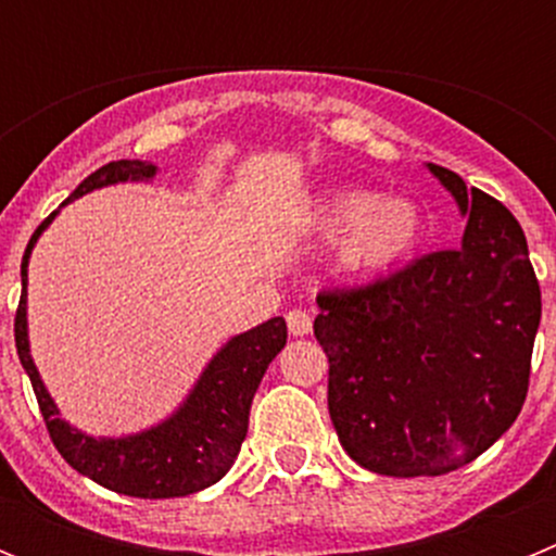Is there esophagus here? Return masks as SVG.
<instances>
[{"instance_id": "esophagus-1", "label": "esophagus", "mask_w": 556, "mask_h": 556, "mask_svg": "<svg viewBox=\"0 0 556 556\" xmlns=\"http://www.w3.org/2000/svg\"><path fill=\"white\" fill-rule=\"evenodd\" d=\"M287 326L292 337H306V333H312V314L306 308H292L287 314Z\"/></svg>"}]
</instances>
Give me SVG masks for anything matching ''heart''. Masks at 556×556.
I'll return each mask as SVG.
<instances>
[{
    "instance_id": "b5f03b06",
    "label": "heart",
    "mask_w": 556,
    "mask_h": 556,
    "mask_svg": "<svg viewBox=\"0 0 556 556\" xmlns=\"http://www.w3.org/2000/svg\"><path fill=\"white\" fill-rule=\"evenodd\" d=\"M328 233L342 230L337 264L348 275H378L406 262L424 236L420 211L404 198H378L365 189H339L323 203Z\"/></svg>"
}]
</instances>
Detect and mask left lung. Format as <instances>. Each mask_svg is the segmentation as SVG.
Returning a JSON list of instances; mask_svg holds the SVG:
<instances>
[{
  "mask_svg": "<svg viewBox=\"0 0 556 556\" xmlns=\"http://www.w3.org/2000/svg\"><path fill=\"white\" fill-rule=\"evenodd\" d=\"M468 228L367 287L317 294L328 412L342 448L381 476H443L484 454L527 401L540 283L504 203L429 164Z\"/></svg>",
  "mask_w": 556,
  "mask_h": 556,
  "instance_id": "obj_1",
  "label": "left lung"
}]
</instances>
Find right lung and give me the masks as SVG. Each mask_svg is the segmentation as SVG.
I'll return each mask as SVG.
<instances>
[{
    "label": "right lung",
    "mask_w": 556,
    "mask_h": 556,
    "mask_svg": "<svg viewBox=\"0 0 556 556\" xmlns=\"http://www.w3.org/2000/svg\"><path fill=\"white\" fill-rule=\"evenodd\" d=\"M155 172L159 169L144 161H111L91 172L72 191L66 203L102 186L122 184V180H150ZM55 214L58 211H52L38 225L24 250L22 301L16 308V323H13L18 358L33 381L38 409H41L52 443L77 473L88 476L113 493L132 495V498H180V495H191L217 484L230 470L242 448V440L248 437L250 404L269 362L287 345V323L283 317H273L230 339L228 345L211 358L184 406L166 417L164 424L152 426L141 434L119 437V440H105V437L97 440V437L83 434L58 417L55 401L49 397L33 365L27 339V262L38 236L55 219Z\"/></svg>",
    "instance_id": "1"
}]
</instances>
